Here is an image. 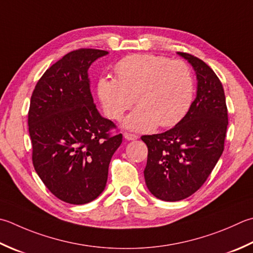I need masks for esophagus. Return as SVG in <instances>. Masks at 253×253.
<instances>
[{"label":"esophagus","mask_w":253,"mask_h":253,"mask_svg":"<svg viewBox=\"0 0 253 253\" xmlns=\"http://www.w3.org/2000/svg\"><path fill=\"white\" fill-rule=\"evenodd\" d=\"M124 137H125V139H127V140H135V139H137V138H138V137L135 135V133L127 132V131L124 132Z\"/></svg>","instance_id":"esophagus-1"}]
</instances>
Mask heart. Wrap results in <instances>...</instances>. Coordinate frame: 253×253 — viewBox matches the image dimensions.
Here are the masks:
<instances>
[{"label":"heart","instance_id":"1","mask_svg":"<svg viewBox=\"0 0 253 253\" xmlns=\"http://www.w3.org/2000/svg\"><path fill=\"white\" fill-rule=\"evenodd\" d=\"M115 73L116 79H100L98 96L104 112L112 120H120L133 102L138 104L125 121L129 129L149 131L158 125L171 127L189 111L194 81L184 61L137 53L118 62Z\"/></svg>","mask_w":253,"mask_h":253}]
</instances>
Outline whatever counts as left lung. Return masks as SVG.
<instances>
[{
	"mask_svg": "<svg viewBox=\"0 0 253 253\" xmlns=\"http://www.w3.org/2000/svg\"><path fill=\"white\" fill-rule=\"evenodd\" d=\"M194 68L197 94L189 112L162 133L141 136L148 147L145 181L157 199L176 202L200 189L219 160L228 126L222 84L210 66L177 52Z\"/></svg>",
	"mask_w": 253,
	"mask_h": 253,
	"instance_id": "1",
	"label": "left lung"
}]
</instances>
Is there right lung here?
<instances>
[{
  "label": "right lung",
  "instance_id": "right-lung-1",
  "mask_svg": "<svg viewBox=\"0 0 253 253\" xmlns=\"http://www.w3.org/2000/svg\"><path fill=\"white\" fill-rule=\"evenodd\" d=\"M108 52L80 48L47 69L28 111L35 170L52 194L69 204L90 203L105 189L108 166L121 146L116 125L97 112L88 68Z\"/></svg>",
  "mask_w": 253,
  "mask_h": 253
}]
</instances>
